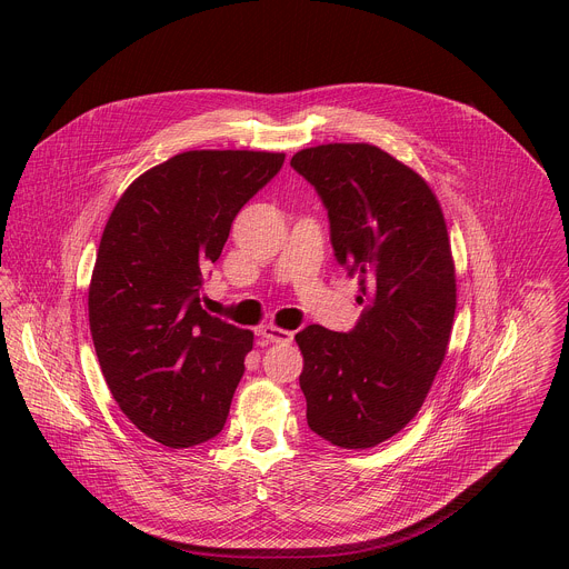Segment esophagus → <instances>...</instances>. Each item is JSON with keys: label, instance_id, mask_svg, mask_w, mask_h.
Here are the masks:
<instances>
[{"label": "esophagus", "instance_id": "obj_1", "mask_svg": "<svg viewBox=\"0 0 569 569\" xmlns=\"http://www.w3.org/2000/svg\"><path fill=\"white\" fill-rule=\"evenodd\" d=\"M260 333H262V338L271 340V343H282V346H289L291 340H293V333H291V331H287V329H280V327H273V325H264V327L260 329Z\"/></svg>", "mask_w": 569, "mask_h": 569}]
</instances>
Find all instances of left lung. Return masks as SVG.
<instances>
[{
	"label": "left lung",
	"mask_w": 569,
	"mask_h": 569,
	"mask_svg": "<svg viewBox=\"0 0 569 569\" xmlns=\"http://www.w3.org/2000/svg\"><path fill=\"white\" fill-rule=\"evenodd\" d=\"M291 168L318 192L336 262L359 280L350 331L296 333L307 423L340 448H370L421 408L456 318V271L426 181L368 143L300 150Z\"/></svg>",
	"instance_id": "obj_1"
}]
</instances>
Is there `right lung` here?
<instances>
[{
	"instance_id": "add662e5",
	"label": "right lung",
	"mask_w": 569,
	"mask_h": 569,
	"mask_svg": "<svg viewBox=\"0 0 569 569\" xmlns=\"http://www.w3.org/2000/svg\"><path fill=\"white\" fill-rule=\"evenodd\" d=\"M284 154L192 150L141 174L113 208L89 287L104 381L128 419L170 448L221 432L253 333L201 309L231 223Z\"/></svg>"
}]
</instances>
